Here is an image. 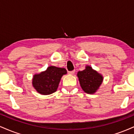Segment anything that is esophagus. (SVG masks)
<instances>
[{
    "label": "esophagus",
    "instance_id": "obj_1",
    "mask_svg": "<svg viewBox=\"0 0 134 134\" xmlns=\"http://www.w3.org/2000/svg\"><path fill=\"white\" fill-rule=\"evenodd\" d=\"M75 70H72V71H69V74H71V75H73V74H74V73H75Z\"/></svg>",
    "mask_w": 134,
    "mask_h": 134
}]
</instances>
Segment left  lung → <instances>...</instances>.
I'll list each match as a JSON object with an SVG mask.
<instances>
[{
  "label": "left lung",
  "instance_id": "8db88e82",
  "mask_svg": "<svg viewBox=\"0 0 134 134\" xmlns=\"http://www.w3.org/2000/svg\"><path fill=\"white\" fill-rule=\"evenodd\" d=\"M77 77L82 89L88 94L95 93L103 79L101 75L93 70L90 66H87L82 71L78 72Z\"/></svg>",
  "mask_w": 134,
  "mask_h": 134
}]
</instances>
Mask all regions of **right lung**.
<instances>
[{
	"label": "right lung",
	"instance_id": "obj_1",
	"mask_svg": "<svg viewBox=\"0 0 134 134\" xmlns=\"http://www.w3.org/2000/svg\"><path fill=\"white\" fill-rule=\"evenodd\" d=\"M67 74L65 68L50 66L44 72L35 75L33 86L39 93L47 95L55 93L63 75Z\"/></svg>",
	"mask_w": 134,
	"mask_h": 134
}]
</instances>
